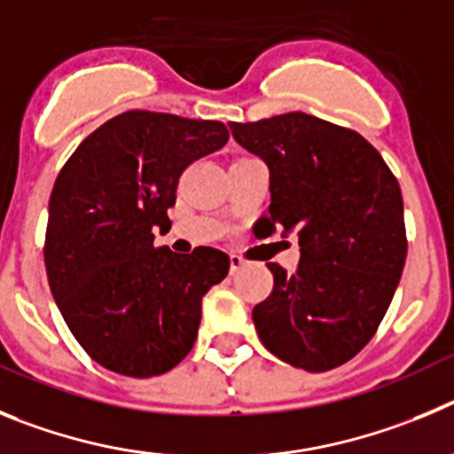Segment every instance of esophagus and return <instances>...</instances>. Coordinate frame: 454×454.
<instances>
[{
	"label": "esophagus",
	"instance_id": "34e87169",
	"mask_svg": "<svg viewBox=\"0 0 454 454\" xmlns=\"http://www.w3.org/2000/svg\"><path fill=\"white\" fill-rule=\"evenodd\" d=\"M244 264H247V260L239 255H231V273H237L239 269H244Z\"/></svg>",
	"mask_w": 454,
	"mask_h": 454
}]
</instances>
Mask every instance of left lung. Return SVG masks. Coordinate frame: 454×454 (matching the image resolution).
<instances>
[{
  "label": "left lung",
  "instance_id": "8db88e82",
  "mask_svg": "<svg viewBox=\"0 0 454 454\" xmlns=\"http://www.w3.org/2000/svg\"><path fill=\"white\" fill-rule=\"evenodd\" d=\"M228 126L269 169L264 222L301 248L294 273L267 264L273 292L253 308L257 337L296 369L341 366L369 344L403 276L398 181L359 133L305 113Z\"/></svg>",
  "mask_w": 454,
  "mask_h": 454
}]
</instances>
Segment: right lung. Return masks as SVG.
Returning a JSON list of instances; mask_svg holds the SVG:
<instances>
[{
	"instance_id": "right-lung-1",
	"label": "right lung",
	"mask_w": 454,
	"mask_h": 454,
	"mask_svg": "<svg viewBox=\"0 0 454 454\" xmlns=\"http://www.w3.org/2000/svg\"><path fill=\"white\" fill-rule=\"evenodd\" d=\"M228 142L222 121L129 110L90 133L49 199V289L85 353L129 378L167 373L194 346L201 298L231 257L156 247L183 169Z\"/></svg>"
}]
</instances>
